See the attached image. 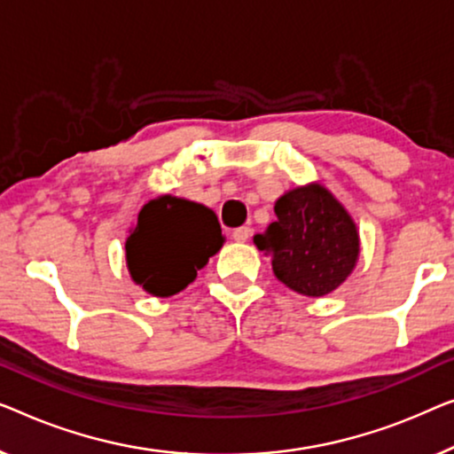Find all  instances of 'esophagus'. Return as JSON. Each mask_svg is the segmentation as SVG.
I'll return each instance as SVG.
<instances>
[{"instance_id": "34e87169", "label": "esophagus", "mask_w": 454, "mask_h": 454, "mask_svg": "<svg viewBox=\"0 0 454 454\" xmlns=\"http://www.w3.org/2000/svg\"><path fill=\"white\" fill-rule=\"evenodd\" d=\"M251 234H253L251 228H248V226H240V228H236L234 232H232V239H234L236 242H247L248 239H251Z\"/></svg>"}]
</instances>
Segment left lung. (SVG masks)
I'll use <instances>...</instances> for the list:
<instances>
[{
  "label": "left lung",
  "instance_id": "left-lung-1",
  "mask_svg": "<svg viewBox=\"0 0 454 454\" xmlns=\"http://www.w3.org/2000/svg\"><path fill=\"white\" fill-rule=\"evenodd\" d=\"M273 209L278 220L254 236L259 251L271 257L273 276L309 298L340 288L360 257V234L343 203L312 181L286 191Z\"/></svg>",
  "mask_w": 454,
  "mask_h": 454
}]
</instances>
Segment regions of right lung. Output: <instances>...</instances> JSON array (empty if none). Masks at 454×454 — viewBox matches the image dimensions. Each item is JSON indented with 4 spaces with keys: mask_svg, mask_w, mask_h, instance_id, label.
Instances as JSON below:
<instances>
[{
    "mask_svg": "<svg viewBox=\"0 0 454 454\" xmlns=\"http://www.w3.org/2000/svg\"><path fill=\"white\" fill-rule=\"evenodd\" d=\"M224 245L212 209L175 195L144 203L125 240L129 278L152 296H175Z\"/></svg>",
    "mask_w": 454,
    "mask_h": 454,
    "instance_id": "right-lung-1",
    "label": "right lung"
}]
</instances>
